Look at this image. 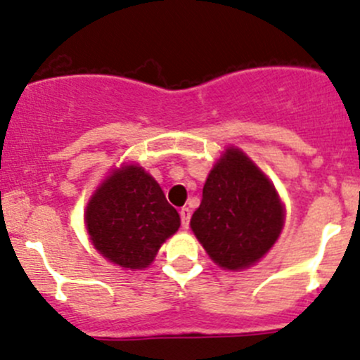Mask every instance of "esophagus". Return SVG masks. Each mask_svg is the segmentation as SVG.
<instances>
[{
	"mask_svg": "<svg viewBox=\"0 0 360 360\" xmlns=\"http://www.w3.org/2000/svg\"><path fill=\"white\" fill-rule=\"evenodd\" d=\"M180 221H182V228L184 229L189 228V222H191V210H189V208L184 207L182 210H180Z\"/></svg>",
	"mask_w": 360,
	"mask_h": 360,
	"instance_id": "obj_1",
	"label": "esophagus"
}]
</instances>
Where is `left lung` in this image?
I'll list each match as a JSON object with an SVG mask.
<instances>
[{
    "label": "left lung",
    "instance_id": "obj_1",
    "mask_svg": "<svg viewBox=\"0 0 360 360\" xmlns=\"http://www.w3.org/2000/svg\"><path fill=\"white\" fill-rule=\"evenodd\" d=\"M283 221V207L265 174L240 150L228 148L208 174L191 228L219 266L238 270L272 248Z\"/></svg>",
    "mask_w": 360,
    "mask_h": 360
}]
</instances>
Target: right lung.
<instances>
[{
  "label": "right lung",
  "mask_w": 360,
  "mask_h": 360,
  "mask_svg": "<svg viewBox=\"0 0 360 360\" xmlns=\"http://www.w3.org/2000/svg\"><path fill=\"white\" fill-rule=\"evenodd\" d=\"M86 228L95 249L125 269H145L160 244L180 228V215L159 184L139 166L115 171L86 208Z\"/></svg>",
  "instance_id": "add662e5"
}]
</instances>
